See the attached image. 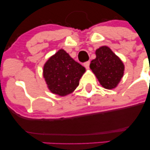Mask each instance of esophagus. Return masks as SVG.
Wrapping results in <instances>:
<instances>
[{
    "label": "esophagus",
    "mask_w": 150,
    "mask_h": 150,
    "mask_svg": "<svg viewBox=\"0 0 150 150\" xmlns=\"http://www.w3.org/2000/svg\"><path fill=\"white\" fill-rule=\"evenodd\" d=\"M89 64H90V62L87 61V62H85V63H84V66H85V68H87V69H88V68H89Z\"/></svg>",
    "instance_id": "obj_1"
}]
</instances>
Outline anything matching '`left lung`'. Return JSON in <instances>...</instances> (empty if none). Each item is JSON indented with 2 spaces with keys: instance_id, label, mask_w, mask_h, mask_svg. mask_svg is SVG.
<instances>
[{
  "instance_id": "1",
  "label": "left lung",
  "mask_w": 150,
  "mask_h": 150,
  "mask_svg": "<svg viewBox=\"0 0 150 150\" xmlns=\"http://www.w3.org/2000/svg\"><path fill=\"white\" fill-rule=\"evenodd\" d=\"M91 70L104 88H115L123 75V62L107 46L96 51V58L91 61Z\"/></svg>"
}]
</instances>
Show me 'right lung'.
Wrapping results in <instances>:
<instances>
[{"label": "right lung", "mask_w": 150, "mask_h": 150, "mask_svg": "<svg viewBox=\"0 0 150 150\" xmlns=\"http://www.w3.org/2000/svg\"><path fill=\"white\" fill-rule=\"evenodd\" d=\"M85 68L61 49L48 60L44 67V77L53 94L65 96L79 85Z\"/></svg>", "instance_id": "right-lung-1"}]
</instances>
